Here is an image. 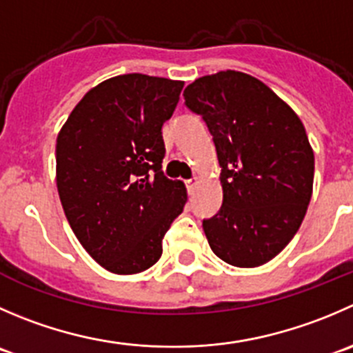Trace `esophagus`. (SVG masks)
<instances>
[{
	"label": "esophagus",
	"instance_id": "esophagus-1",
	"mask_svg": "<svg viewBox=\"0 0 353 353\" xmlns=\"http://www.w3.org/2000/svg\"><path fill=\"white\" fill-rule=\"evenodd\" d=\"M196 184H198V177H193V179H188L186 181L188 191H190V193H193V190H194V186H196Z\"/></svg>",
	"mask_w": 353,
	"mask_h": 353
}]
</instances>
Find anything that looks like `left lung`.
Returning <instances> with one entry per match:
<instances>
[{
    "label": "left lung",
    "mask_w": 353,
    "mask_h": 353,
    "mask_svg": "<svg viewBox=\"0 0 353 353\" xmlns=\"http://www.w3.org/2000/svg\"><path fill=\"white\" fill-rule=\"evenodd\" d=\"M221 165L222 207L205 219L212 252L236 268L274 259L299 231L314 183V152L299 115L259 79L236 70L184 90Z\"/></svg>",
    "instance_id": "left-lung-1"
}]
</instances>
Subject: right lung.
Returning a JSON list of instances; mask_svg holds the SVG:
<instances>
[{"mask_svg": "<svg viewBox=\"0 0 353 353\" xmlns=\"http://www.w3.org/2000/svg\"><path fill=\"white\" fill-rule=\"evenodd\" d=\"M183 81L124 74L84 94L57 138V188L84 250L115 274H138L162 255V239L188 200L162 172L163 122Z\"/></svg>", "mask_w": 353, "mask_h": 353, "instance_id": "right-lung-1", "label": "right lung"}]
</instances>
